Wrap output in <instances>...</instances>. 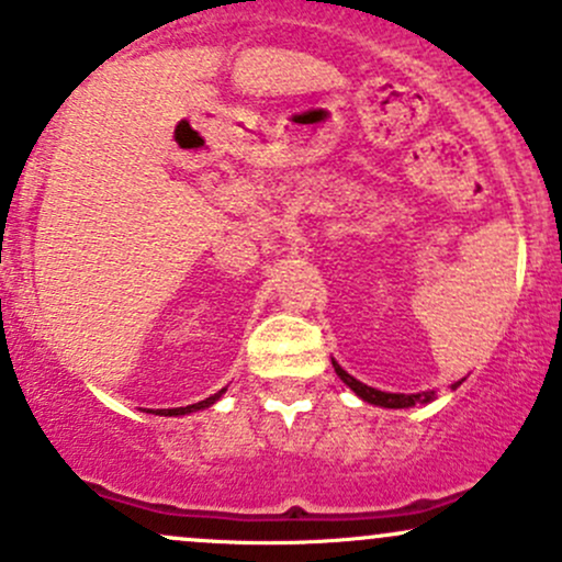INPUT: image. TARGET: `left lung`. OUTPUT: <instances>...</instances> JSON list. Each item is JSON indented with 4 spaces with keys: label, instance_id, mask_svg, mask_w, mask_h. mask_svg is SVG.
Segmentation results:
<instances>
[{
    "label": "left lung",
    "instance_id": "obj_1",
    "mask_svg": "<svg viewBox=\"0 0 562 562\" xmlns=\"http://www.w3.org/2000/svg\"><path fill=\"white\" fill-rule=\"evenodd\" d=\"M334 369H336V374H339V380L345 382V385L350 387L352 393L360 395L363 401H369V404L385 406V409H406V406H415V404H430V401L436 398L434 390H423V393H387V390H376L371 385H363V382L356 380V376L347 374V371L341 369L336 360H334ZM458 385H460V382H458ZM458 385H452V390Z\"/></svg>",
    "mask_w": 562,
    "mask_h": 562
}]
</instances>
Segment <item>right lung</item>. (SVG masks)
I'll return each mask as SVG.
<instances>
[{
  "label": "right lung",
  "instance_id": "1",
  "mask_svg": "<svg viewBox=\"0 0 562 562\" xmlns=\"http://www.w3.org/2000/svg\"><path fill=\"white\" fill-rule=\"evenodd\" d=\"M226 393V387L223 390H217L215 395H210V398H204V401H199V404H188V406H180V409H156V415H164V417H180V415H191V412H199V409H206V406H212L215 404L217 398H221V395Z\"/></svg>",
  "mask_w": 562,
  "mask_h": 562
}]
</instances>
